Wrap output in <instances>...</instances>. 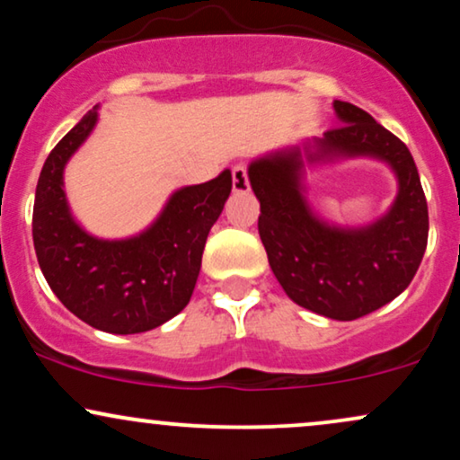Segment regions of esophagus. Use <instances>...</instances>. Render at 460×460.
<instances>
[{"label":"esophagus","mask_w":460,"mask_h":460,"mask_svg":"<svg viewBox=\"0 0 460 460\" xmlns=\"http://www.w3.org/2000/svg\"><path fill=\"white\" fill-rule=\"evenodd\" d=\"M231 186H234V192H248V175L244 164H235L231 168Z\"/></svg>","instance_id":"esophagus-1"}]
</instances>
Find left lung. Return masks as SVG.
Returning a JSON list of instances; mask_svg holds the SVG:
<instances>
[{"label":"left lung","mask_w":460,"mask_h":460,"mask_svg":"<svg viewBox=\"0 0 460 460\" xmlns=\"http://www.w3.org/2000/svg\"><path fill=\"white\" fill-rule=\"evenodd\" d=\"M340 125L305 145L309 162L376 157L398 177V197L376 223L361 229L326 225L311 212L303 177V149L260 157L248 179L260 199V237L268 261L289 298L331 320H357L381 309L413 281L426 242L429 205L413 155L400 138L348 102H335Z\"/></svg>","instance_id":"left-lung-1"}]
</instances>
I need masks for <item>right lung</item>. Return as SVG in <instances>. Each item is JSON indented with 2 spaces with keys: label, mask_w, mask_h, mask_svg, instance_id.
Returning a JSON list of instances; mask_svg holds the SVG:
<instances>
[{
  "label": "right lung",
  "mask_w": 460,
  "mask_h": 460,
  "mask_svg": "<svg viewBox=\"0 0 460 460\" xmlns=\"http://www.w3.org/2000/svg\"><path fill=\"white\" fill-rule=\"evenodd\" d=\"M97 125L91 110L54 146L36 186L31 235L47 283L60 303L94 329L134 335L164 324L190 303L205 240L231 194V172L186 186L157 220L128 240H99L75 223L65 166Z\"/></svg>",
  "instance_id": "1"
}]
</instances>
